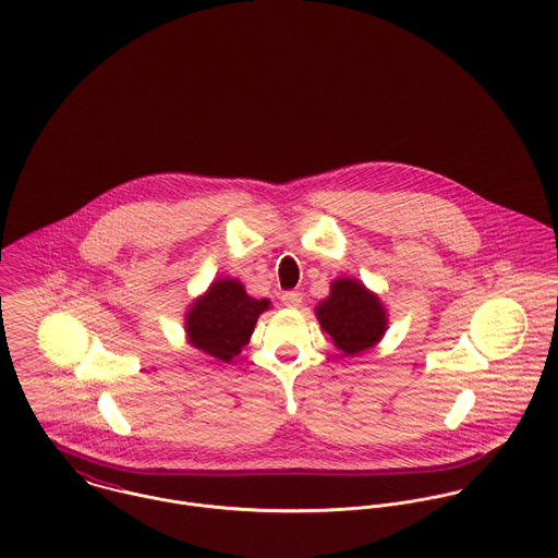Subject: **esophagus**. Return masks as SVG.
Here are the masks:
<instances>
[{
    "instance_id": "obj_1",
    "label": "esophagus",
    "mask_w": 558,
    "mask_h": 558,
    "mask_svg": "<svg viewBox=\"0 0 558 558\" xmlns=\"http://www.w3.org/2000/svg\"><path fill=\"white\" fill-rule=\"evenodd\" d=\"M281 301H283V305L286 307H301V303H303V294L301 292H283L281 294Z\"/></svg>"
}]
</instances>
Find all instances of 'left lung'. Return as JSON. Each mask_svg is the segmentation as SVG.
<instances>
[{
    "mask_svg": "<svg viewBox=\"0 0 558 558\" xmlns=\"http://www.w3.org/2000/svg\"><path fill=\"white\" fill-rule=\"evenodd\" d=\"M316 318L343 356L374 348L389 328V314L380 296L352 277H339L330 283V294L319 301Z\"/></svg>",
    "mask_w": 558,
    "mask_h": 558,
    "instance_id": "left-lung-1",
    "label": "left lung"
}]
</instances>
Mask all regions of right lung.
Wrapping results in <instances>:
<instances>
[{
    "label": "right lung",
    "instance_id": "add662e5",
    "mask_svg": "<svg viewBox=\"0 0 558 558\" xmlns=\"http://www.w3.org/2000/svg\"><path fill=\"white\" fill-rule=\"evenodd\" d=\"M268 310V299L257 301L239 279L219 277L191 303L184 316L186 341L217 361L232 363L248 343L257 318Z\"/></svg>",
    "mask_w": 558,
    "mask_h": 558
}]
</instances>
